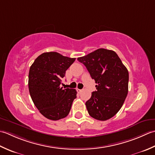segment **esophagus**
<instances>
[{"instance_id": "esophagus-1", "label": "esophagus", "mask_w": 155, "mask_h": 155, "mask_svg": "<svg viewBox=\"0 0 155 155\" xmlns=\"http://www.w3.org/2000/svg\"><path fill=\"white\" fill-rule=\"evenodd\" d=\"M76 90H77V91H78V93H80V92H81V91H82L81 90H80V89H78V88H77V89H76Z\"/></svg>"}]
</instances>
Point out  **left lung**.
Returning <instances> with one entry per match:
<instances>
[{
    "label": "left lung",
    "mask_w": 155,
    "mask_h": 155,
    "mask_svg": "<svg viewBox=\"0 0 155 155\" xmlns=\"http://www.w3.org/2000/svg\"><path fill=\"white\" fill-rule=\"evenodd\" d=\"M78 60L95 80L96 91L86 102L87 112L98 120H107L122 108L128 91L129 75L115 51L98 49Z\"/></svg>",
    "instance_id": "left-lung-1"
}]
</instances>
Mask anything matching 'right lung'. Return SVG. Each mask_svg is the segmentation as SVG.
<instances>
[{"instance_id":"obj_1","label":"right lung","mask_w":155,"mask_h":155,"mask_svg":"<svg viewBox=\"0 0 155 155\" xmlns=\"http://www.w3.org/2000/svg\"><path fill=\"white\" fill-rule=\"evenodd\" d=\"M75 60L57 52H46L38 56L30 68L28 85L31 99L40 113L51 120L66 117L77 97L75 89L60 87Z\"/></svg>"}]
</instances>
